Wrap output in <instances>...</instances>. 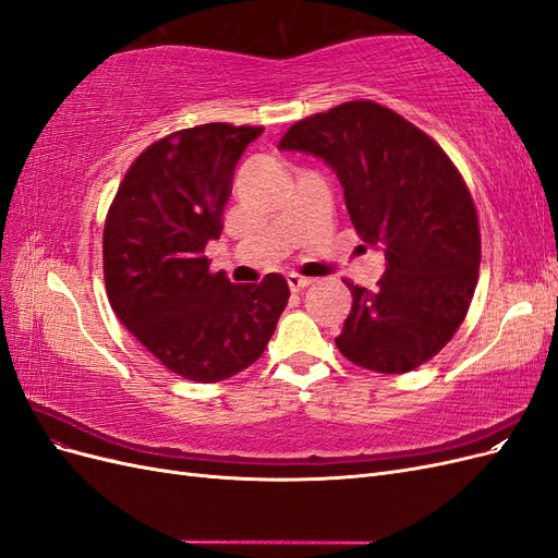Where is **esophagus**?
Listing matches in <instances>:
<instances>
[{
	"instance_id": "esophagus-1",
	"label": "esophagus",
	"mask_w": 558,
	"mask_h": 558,
	"mask_svg": "<svg viewBox=\"0 0 558 558\" xmlns=\"http://www.w3.org/2000/svg\"><path fill=\"white\" fill-rule=\"evenodd\" d=\"M286 281H289V289H291L293 293L305 291V289H310V286H312V279L300 277V275H289V277H286Z\"/></svg>"
}]
</instances>
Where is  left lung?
<instances>
[{
	"label": "left lung",
	"mask_w": 558,
	"mask_h": 558,
	"mask_svg": "<svg viewBox=\"0 0 558 558\" xmlns=\"http://www.w3.org/2000/svg\"><path fill=\"white\" fill-rule=\"evenodd\" d=\"M279 150L330 167L353 228L386 258L377 291L347 281L353 305L335 337L342 356L381 375L433 359L463 324L482 253L475 205L445 150L363 99L298 121Z\"/></svg>",
	"instance_id": "left-lung-1"
}]
</instances>
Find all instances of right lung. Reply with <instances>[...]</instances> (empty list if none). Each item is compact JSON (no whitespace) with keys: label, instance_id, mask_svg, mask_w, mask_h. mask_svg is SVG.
Returning a JSON list of instances; mask_svg holds the SVG:
<instances>
[{"label":"right lung","instance_id":"obj_1","mask_svg":"<svg viewBox=\"0 0 558 558\" xmlns=\"http://www.w3.org/2000/svg\"><path fill=\"white\" fill-rule=\"evenodd\" d=\"M263 128L207 123L150 144L118 185L105 223L111 310L137 342L191 381H221L260 359L289 302L277 272L232 283L205 248L223 230L232 174Z\"/></svg>","mask_w":558,"mask_h":558}]
</instances>
